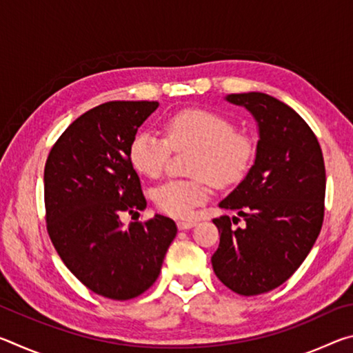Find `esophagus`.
I'll list each match as a JSON object with an SVG mask.
<instances>
[{"instance_id":"esophagus-1","label":"esophagus","mask_w":353,"mask_h":353,"mask_svg":"<svg viewBox=\"0 0 353 353\" xmlns=\"http://www.w3.org/2000/svg\"><path fill=\"white\" fill-rule=\"evenodd\" d=\"M196 225V221H177L179 230H187Z\"/></svg>"}]
</instances>
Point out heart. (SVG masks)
Instances as JSON below:
<instances>
[{
    "label": "heart",
    "mask_w": 353,
    "mask_h": 353,
    "mask_svg": "<svg viewBox=\"0 0 353 353\" xmlns=\"http://www.w3.org/2000/svg\"><path fill=\"white\" fill-rule=\"evenodd\" d=\"M165 139L152 130H139L130 140L129 162L149 179L162 174L172 151L190 148V179L168 181L152 191L159 210L187 218L210 194V181L224 187L244 176L252 160L249 137L234 130L229 119L207 109H183L165 119Z\"/></svg>",
    "instance_id": "heart-1"
}]
</instances>
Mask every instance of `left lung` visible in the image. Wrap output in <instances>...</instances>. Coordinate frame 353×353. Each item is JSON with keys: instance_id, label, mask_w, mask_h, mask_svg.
<instances>
[{"instance_id": "8db88e82", "label": "left lung", "mask_w": 353, "mask_h": 353, "mask_svg": "<svg viewBox=\"0 0 353 353\" xmlns=\"http://www.w3.org/2000/svg\"><path fill=\"white\" fill-rule=\"evenodd\" d=\"M252 113L259 126L255 162L238 187L219 202L246 225L232 229L214 218L219 246L212 256L216 277L241 296L285 283L318 238L324 221L325 166L319 141L297 112L266 93L227 94Z\"/></svg>"}]
</instances>
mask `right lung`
I'll use <instances>...</instances> for the list:
<instances>
[{
  "instance_id": "obj_1",
  "label": "right lung",
  "mask_w": 353,
  "mask_h": 353,
  "mask_svg": "<svg viewBox=\"0 0 353 353\" xmlns=\"http://www.w3.org/2000/svg\"><path fill=\"white\" fill-rule=\"evenodd\" d=\"M157 101H110L70 124L45 165L46 229L65 266L113 301L140 296L157 280L177 234L155 214L124 229V212L146 208L129 145Z\"/></svg>"
}]
</instances>
